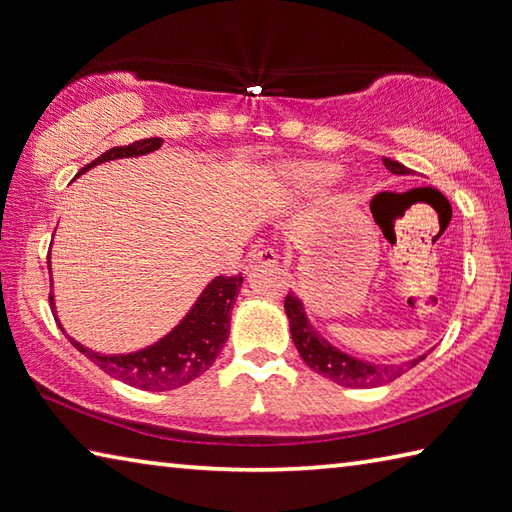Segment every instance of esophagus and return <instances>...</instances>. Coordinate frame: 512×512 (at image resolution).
I'll list each match as a JSON object with an SVG mask.
<instances>
[{"label": "esophagus", "instance_id": "1", "mask_svg": "<svg viewBox=\"0 0 512 512\" xmlns=\"http://www.w3.org/2000/svg\"><path fill=\"white\" fill-rule=\"evenodd\" d=\"M278 263V254L272 247H260L256 252L249 256V267H258V265H276Z\"/></svg>", "mask_w": 512, "mask_h": 512}]
</instances>
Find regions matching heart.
Wrapping results in <instances>:
<instances>
[{"label": "heart", "instance_id": "1", "mask_svg": "<svg viewBox=\"0 0 512 512\" xmlns=\"http://www.w3.org/2000/svg\"><path fill=\"white\" fill-rule=\"evenodd\" d=\"M336 169L325 162H294V165L285 167L283 178L289 187L301 191H314L318 187L327 185L334 178Z\"/></svg>", "mask_w": 512, "mask_h": 512}]
</instances>
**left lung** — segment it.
Masks as SVG:
<instances>
[{"instance_id": "8db88e82", "label": "left lung", "mask_w": 512, "mask_h": 512, "mask_svg": "<svg viewBox=\"0 0 512 512\" xmlns=\"http://www.w3.org/2000/svg\"><path fill=\"white\" fill-rule=\"evenodd\" d=\"M385 169H390L397 176H403V173H410L397 160L383 158ZM285 310L289 316V330H292V339L301 359L310 365V368L330 379L334 383L343 385V388H376V385H385L394 379H399L401 374H406L410 368H414L419 361L426 359L428 354L419 356V359L408 361L403 365H372V363H363L359 359H352L343 352L336 350L327 341H323L318 336L312 325L307 323L305 312H303V303L298 301L294 294L285 296Z\"/></svg>"}]
</instances>
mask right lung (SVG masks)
Listing matches in <instances>:
<instances>
[{
  "instance_id": "obj_1",
  "label": "right lung",
  "mask_w": 512,
  "mask_h": 512,
  "mask_svg": "<svg viewBox=\"0 0 512 512\" xmlns=\"http://www.w3.org/2000/svg\"><path fill=\"white\" fill-rule=\"evenodd\" d=\"M160 147L162 138H147L127 144V147H113L89 162V165H84L77 171V176L86 169L100 165V162L144 156V153H151ZM240 285H243V274L240 272L234 276L214 278L176 330L140 352L113 356L98 354L77 343L71 336L69 341L77 352H82L102 372L131 385V388L147 392L176 390L180 385H187L198 379L200 374H205L218 359L229 336V312L236 303ZM48 303L53 307V294H48Z\"/></svg>"
}]
</instances>
